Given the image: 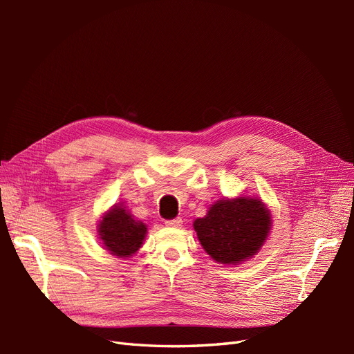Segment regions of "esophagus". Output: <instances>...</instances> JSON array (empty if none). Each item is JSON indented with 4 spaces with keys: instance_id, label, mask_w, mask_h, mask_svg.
Returning <instances> with one entry per match:
<instances>
[{
    "instance_id": "obj_1",
    "label": "esophagus",
    "mask_w": 354,
    "mask_h": 354,
    "mask_svg": "<svg viewBox=\"0 0 354 354\" xmlns=\"http://www.w3.org/2000/svg\"><path fill=\"white\" fill-rule=\"evenodd\" d=\"M181 223H183V220H181L180 217H177V218H173V220H167L165 221V226H168V227H180Z\"/></svg>"
}]
</instances>
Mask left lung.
Returning a JSON list of instances; mask_svg holds the SVG:
<instances>
[{
    "label": "left lung",
    "instance_id": "1",
    "mask_svg": "<svg viewBox=\"0 0 354 354\" xmlns=\"http://www.w3.org/2000/svg\"><path fill=\"white\" fill-rule=\"evenodd\" d=\"M270 214L254 198L217 201L194 223L201 245L214 260L236 264L255 255L270 230Z\"/></svg>",
    "mask_w": 354,
    "mask_h": 354
}]
</instances>
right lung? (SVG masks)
I'll list each match as a JSON object with an SVG mask.
<instances>
[{
	"label": "right lung",
	"mask_w": 354,
	"mask_h": 354,
	"mask_svg": "<svg viewBox=\"0 0 354 354\" xmlns=\"http://www.w3.org/2000/svg\"><path fill=\"white\" fill-rule=\"evenodd\" d=\"M97 230L104 248L120 259L138 251L146 236L145 223L134 220L122 207H115L106 214Z\"/></svg>",
	"instance_id": "add662e5"
}]
</instances>
